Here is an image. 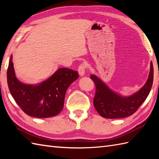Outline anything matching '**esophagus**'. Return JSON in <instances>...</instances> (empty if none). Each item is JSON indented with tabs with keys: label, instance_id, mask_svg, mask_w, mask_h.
<instances>
[{
	"label": "esophagus",
	"instance_id": "34e87169",
	"mask_svg": "<svg viewBox=\"0 0 159 159\" xmlns=\"http://www.w3.org/2000/svg\"><path fill=\"white\" fill-rule=\"evenodd\" d=\"M86 68H87V66L85 63H81L79 66V68H78V72H79V74L81 76H84V74H85Z\"/></svg>",
	"mask_w": 159,
	"mask_h": 159
}]
</instances>
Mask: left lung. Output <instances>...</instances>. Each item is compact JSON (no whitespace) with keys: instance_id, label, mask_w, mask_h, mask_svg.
Returning <instances> with one entry per match:
<instances>
[{"instance_id":"8db88e82","label":"left lung","mask_w":159,"mask_h":159,"mask_svg":"<svg viewBox=\"0 0 159 159\" xmlns=\"http://www.w3.org/2000/svg\"><path fill=\"white\" fill-rule=\"evenodd\" d=\"M90 78L96 86L93 105L98 113L109 119L124 118L135 113L149 95L153 83V65L151 62L149 77L145 85L139 92L128 97L114 93L96 76L92 75Z\"/></svg>"}]
</instances>
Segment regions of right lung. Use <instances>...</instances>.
<instances>
[{
    "label": "right lung",
    "instance_id": "obj_1",
    "mask_svg": "<svg viewBox=\"0 0 159 159\" xmlns=\"http://www.w3.org/2000/svg\"><path fill=\"white\" fill-rule=\"evenodd\" d=\"M12 57L7 69V83L13 99L29 116L46 118L62 111L68 87L79 78L76 71L59 68L53 75L38 85H26L16 77Z\"/></svg>",
    "mask_w": 159,
    "mask_h": 159
}]
</instances>
